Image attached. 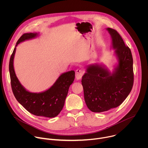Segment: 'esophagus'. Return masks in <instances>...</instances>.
<instances>
[{
  "label": "esophagus",
  "mask_w": 148,
  "mask_h": 148,
  "mask_svg": "<svg viewBox=\"0 0 148 148\" xmlns=\"http://www.w3.org/2000/svg\"><path fill=\"white\" fill-rule=\"evenodd\" d=\"M83 75V71L81 70L78 69L76 70L75 72V78L77 80H79L80 79H81Z\"/></svg>",
  "instance_id": "1"
}]
</instances>
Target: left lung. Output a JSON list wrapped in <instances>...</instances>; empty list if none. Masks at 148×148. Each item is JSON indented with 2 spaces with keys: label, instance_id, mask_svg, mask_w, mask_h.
I'll use <instances>...</instances> for the list:
<instances>
[{
  "label": "left lung",
  "instance_id": "8db88e82",
  "mask_svg": "<svg viewBox=\"0 0 148 148\" xmlns=\"http://www.w3.org/2000/svg\"><path fill=\"white\" fill-rule=\"evenodd\" d=\"M118 63L111 73L102 63L86 67L82 77L84 99L88 109L102 112L116 108L124 101L132 90L134 84L133 58L130 49L126 46L119 34L107 28Z\"/></svg>",
  "mask_w": 148,
  "mask_h": 148
}]
</instances>
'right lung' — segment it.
Listing matches in <instances>:
<instances>
[{"label":"right lung","instance_id":"obj_1","mask_svg":"<svg viewBox=\"0 0 148 148\" xmlns=\"http://www.w3.org/2000/svg\"><path fill=\"white\" fill-rule=\"evenodd\" d=\"M38 36L37 33H25L16 43L9 61L11 86L17 101L30 113L38 116L54 118L59 114L64 107L69 87L74 80L75 71L71 70L61 74L53 85L45 91L32 92L21 84L14 69V57L17 45Z\"/></svg>","mask_w":148,"mask_h":148}]
</instances>
